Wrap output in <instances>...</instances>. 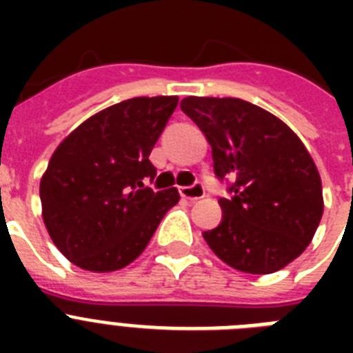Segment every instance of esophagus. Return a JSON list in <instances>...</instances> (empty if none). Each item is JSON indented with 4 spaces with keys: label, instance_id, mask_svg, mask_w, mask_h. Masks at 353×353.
Listing matches in <instances>:
<instances>
[{
    "label": "esophagus",
    "instance_id": "34e87169",
    "mask_svg": "<svg viewBox=\"0 0 353 353\" xmlns=\"http://www.w3.org/2000/svg\"><path fill=\"white\" fill-rule=\"evenodd\" d=\"M179 194H181L185 199L196 201V199H201L205 196V187L201 185V183H194L192 187H181V188H179Z\"/></svg>",
    "mask_w": 353,
    "mask_h": 353
}]
</instances>
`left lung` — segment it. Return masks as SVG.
Masks as SVG:
<instances>
[{
    "mask_svg": "<svg viewBox=\"0 0 353 353\" xmlns=\"http://www.w3.org/2000/svg\"><path fill=\"white\" fill-rule=\"evenodd\" d=\"M181 110L205 133L216 176L234 181L221 223L203 232L220 260L241 273L285 268L313 240L323 183L312 155L285 122L241 99L187 97Z\"/></svg>",
    "mask_w": 353,
    "mask_h": 353,
    "instance_id": "left-lung-1",
    "label": "left lung"
}]
</instances>
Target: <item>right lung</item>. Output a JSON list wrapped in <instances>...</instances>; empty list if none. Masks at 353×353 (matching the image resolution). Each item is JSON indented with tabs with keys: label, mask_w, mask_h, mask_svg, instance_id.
Masks as SVG:
<instances>
[{
	"label": "right lung",
	"mask_w": 353,
	"mask_h": 353,
	"mask_svg": "<svg viewBox=\"0 0 353 353\" xmlns=\"http://www.w3.org/2000/svg\"><path fill=\"white\" fill-rule=\"evenodd\" d=\"M177 97H135L95 113L58 144L40 181L41 218L69 262L93 273L126 268L146 249L177 188L154 192L150 152Z\"/></svg>",
	"instance_id": "1"
}]
</instances>
